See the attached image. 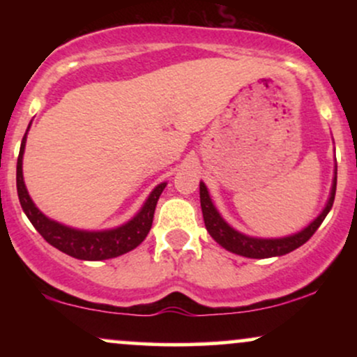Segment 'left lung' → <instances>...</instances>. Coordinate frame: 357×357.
Returning <instances> with one entry per match:
<instances>
[{"label":"left lung","instance_id":"1","mask_svg":"<svg viewBox=\"0 0 357 357\" xmlns=\"http://www.w3.org/2000/svg\"><path fill=\"white\" fill-rule=\"evenodd\" d=\"M335 184H337V165L334 166V178L333 186H331L329 199H327L324 210L317 215V218H314L305 228H302V230L297 233H292V235L278 236V238H260V236L245 235V233L235 230L231 225H228L223 216L220 215V211L216 210L215 204H213V199L206 184L199 181V202H202L204 227H206L208 233H210L211 238L215 240L216 243L221 245L225 250H228V252L236 253V255L247 258L282 257L285 255V253H290L296 248L302 247V245L314 235L315 230L321 227V223L327 216V213L333 208L335 198Z\"/></svg>","mask_w":357,"mask_h":357}]
</instances>
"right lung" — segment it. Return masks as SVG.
<instances>
[{"label":"right lung","mask_w":357,"mask_h":357,"mask_svg":"<svg viewBox=\"0 0 357 357\" xmlns=\"http://www.w3.org/2000/svg\"><path fill=\"white\" fill-rule=\"evenodd\" d=\"M31 126V122H30ZM24 132L22 147H20L18 162H16V190H18L20 204H22L24 215L31 221V225L36 228V231L43 236L52 247L59 248L60 252L67 253L73 258L79 260H107L124 253L130 252L144 241V238L153 227L154 210L158 204L159 196L162 190L166 188L167 183H159L158 186L151 191L147 196L144 204L141 206L136 215L124 225L116 228H109V230H80V228H72L67 225L59 223V221L48 218L42 211L36 208V204L28 195L26 186H24L23 179V154L24 146H26L28 130Z\"/></svg>","instance_id":"add662e5"}]
</instances>
